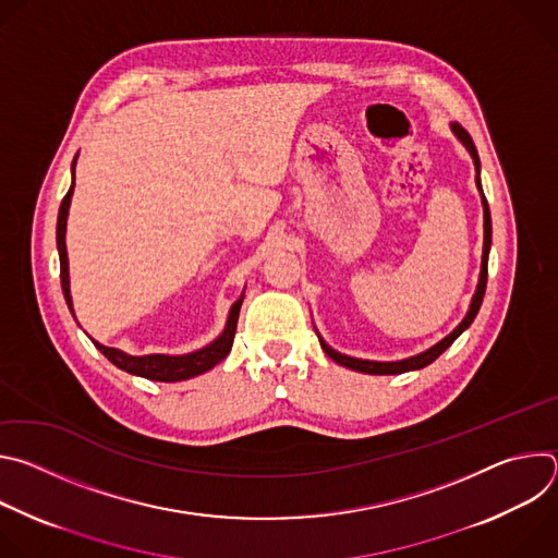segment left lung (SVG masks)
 <instances>
[{
  "label": "left lung",
  "instance_id": "8db88e82",
  "mask_svg": "<svg viewBox=\"0 0 558 558\" xmlns=\"http://www.w3.org/2000/svg\"><path fill=\"white\" fill-rule=\"evenodd\" d=\"M452 132L454 136L465 145V149L470 151L472 161H474V170H476V190H480L482 194V203H484V256H482V274H480V284H476V291L472 295V302H470V308L465 313L463 320L459 323V327L446 336L441 342H437L435 347H430L428 351L420 353V355H413V357H407V360H400V362H371V360H357V357H349V355H342L338 351H333L320 336V347L325 349V353L338 362L340 366H347L351 371H360V373H368V375H397V373H407V371H417V368H424L428 366L430 362H435L470 325L476 317V313H480V306L484 302V293H486V284H488V254H490V245H493V220H490V207H488V201L484 196V187H482V179H480V154H476V147L470 138V134L459 125V123H452Z\"/></svg>",
  "mask_w": 558,
  "mask_h": 558
}]
</instances>
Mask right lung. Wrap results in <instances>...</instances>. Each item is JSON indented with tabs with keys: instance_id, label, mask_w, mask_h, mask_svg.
<instances>
[{
	"instance_id": "add662e5",
	"label": "right lung",
	"mask_w": 558,
	"mask_h": 558,
	"mask_svg": "<svg viewBox=\"0 0 558 558\" xmlns=\"http://www.w3.org/2000/svg\"><path fill=\"white\" fill-rule=\"evenodd\" d=\"M74 163L76 156L72 161V172H74ZM72 190H74V181L68 190V194L61 201L59 207V216H57V250H59V269H61V289H63V298L68 302L70 313L72 311V298H70V276H68V252H65V220H68V209H70V198H72ZM241 304H243V295L238 298L231 308H229V317L225 331L207 347L187 353V355H128L119 349L112 347H104L97 340H93V344L121 371H128L132 375L145 377V379H156V381H181V379H190L196 377L209 368H214L220 360L227 357V353L231 351L233 344V336H235V325H238V313H241Z\"/></svg>"
}]
</instances>
